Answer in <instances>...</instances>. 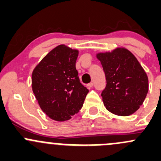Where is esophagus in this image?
Segmentation results:
<instances>
[{"mask_svg":"<svg viewBox=\"0 0 161 161\" xmlns=\"http://www.w3.org/2000/svg\"><path fill=\"white\" fill-rule=\"evenodd\" d=\"M87 86L89 87V88H91V87H92V86H93V83H92V82L89 83V84H87Z\"/></svg>","mask_w":161,"mask_h":161,"instance_id":"1","label":"esophagus"}]
</instances>
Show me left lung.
<instances>
[{
  "mask_svg": "<svg viewBox=\"0 0 161 161\" xmlns=\"http://www.w3.org/2000/svg\"><path fill=\"white\" fill-rule=\"evenodd\" d=\"M106 75L102 97L106 109L126 117L134 114L144 102L149 90L148 77L135 55L117 47L111 52L97 54Z\"/></svg>",
  "mask_w": 161,
  "mask_h": 161,
  "instance_id": "8db88e82",
  "label": "left lung"
}]
</instances>
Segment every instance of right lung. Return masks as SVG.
<instances>
[{"label": "right lung", "instance_id": "obj_1", "mask_svg": "<svg viewBox=\"0 0 161 161\" xmlns=\"http://www.w3.org/2000/svg\"><path fill=\"white\" fill-rule=\"evenodd\" d=\"M78 51L64 44L52 49L32 74V88L40 107L57 121H65L82 108L88 89L80 83Z\"/></svg>", "mask_w": 161, "mask_h": 161}]
</instances>
